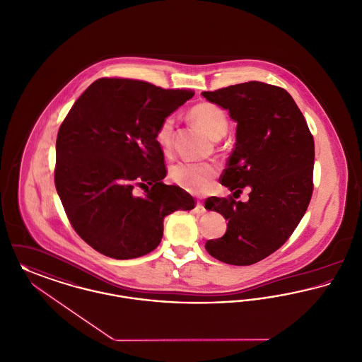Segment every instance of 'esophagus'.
I'll return each mask as SVG.
<instances>
[{"label": "esophagus", "mask_w": 362, "mask_h": 362, "mask_svg": "<svg viewBox=\"0 0 362 362\" xmlns=\"http://www.w3.org/2000/svg\"><path fill=\"white\" fill-rule=\"evenodd\" d=\"M194 212L197 213V214H205V208H204V204L202 202H197V205H195V208H194Z\"/></svg>", "instance_id": "obj_1"}]
</instances>
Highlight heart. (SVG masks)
<instances>
[{
	"instance_id": "1",
	"label": "heart",
	"mask_w": 362,
	"mask_h": 362,
	"mask_svg": "<svg viewBox=\"0 0 362 362\" xmlns=\"http://www.w3.org/2000/svg\"><path fill=\"white\" fill-rule=\"evenodd\" d=\"M190 116L192 120L202 128L213 139L221 138L227 127V116L221 107L212 103H199L192 107ZM175 120L172 116L163 119L156 132V141L164 151H168L172 145ZM217 173V168L211 163H189L182 161L170 168V179L185 190L192 192H206Z\"/></svg>"
}]
</instances>
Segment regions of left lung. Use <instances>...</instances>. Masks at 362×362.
I'll list each match as a JSON object with an SVG mask.
<instances>
[{
    "label": "left lung",
    "instance_id": "obj_1",
    "mask_svg": "<svg viewBox=\"0 0 362 362\" xmlns=\"http://www.w3.org/2000/svg\"><path fill=\"white\" fill-rule=\"evenodd\" d=\"M202 95L228 110L236 142L221 175L230 192L250 187L249 201L211 197L205 209L224 216L227 231L205 243L231 265H252L290 238L313 192L315 142L302 112L281 87L262 82L228 86Z\"/></svg>",
    "mask_w": 362,
    "mask_h": 362
}]
</instances>
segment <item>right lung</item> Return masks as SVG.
<instances>
[{"instance_id": "add662e5", "label": "right lung", "mask_w": 362, "mask_h": 362, "mask_svg": "<svg viewBox=\"0 0 362 362\" xmlns=\"http://www.w3.org/2000/svg\"><path fill=\"white\" fill-rule=\"evenodd\" d=\"M194 93L148 82L103 78L86 88L60 126L54 183L74 230L101 255L136 258L161 242L164 218L195 201L163 183V119ZM138 185L146 190L134 192Z\"/></svg>"}]
</instances>
